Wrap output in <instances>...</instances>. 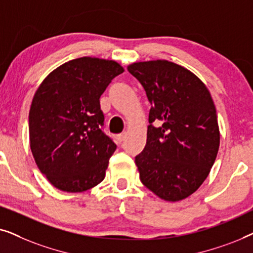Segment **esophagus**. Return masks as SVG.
<instances>
[{
    "label": "esophagus",
    "instance_id": "esophagus-1",
    "mask_svg": "<svg viewBox=\"0 0 253 253\" xmlns=\"http://www.w3.org/2000/svg\"><path fill=\"white\" fill-rule=\"evenodd\" d=\"M126 138V133L123 132V133H121V134H119V136H117V140H119L120 143H122V141H124Z\"/></svg>",
    "mask_w": 253,
    "mask_h": 253
}]
</instances>
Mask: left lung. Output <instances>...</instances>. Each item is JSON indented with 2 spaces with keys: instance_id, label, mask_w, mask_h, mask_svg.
I'll list each match as a JSON object with an SVG mask.
<instances>
[{
  "instance_id": "left-lung-1",
  "label": "left lung",
  "mask_w": 253,
  "mask_h": 253,
  "mask_svg": "<svg viewBox=\"0 0 253 253\" xmlns=\"http://www.w3.org/2000/svg\"><path fill=\"white\" fill-rule=\"evenodd\" d=\"M152 105L147 140L134 161L143 184L161 199L178 202L203 184L220 145L216 109L195 74L166 60L127 67Z\"/></svg>"
}]
</instances>
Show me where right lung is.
Here are the masks:
<instances>
[{
	"instance_id": "right-lung-1",
	"label": "right lung",
	"mask_w": 253,
	"mask_h": 253,
	"mask_svg": "<svg viewBox=\"0 0 253 253\" xmlns=\"http://www.w3.org/2000/svg\"><path fill=\"white\" fill-rule=\"evenodd\" d=\"M123 71L115 61L79 57L51 71L38 87L29 114L31 151L58 190L83 192L105 178L116 145L101 129L100 96Z\"/></svg>"
}]
</instances>
